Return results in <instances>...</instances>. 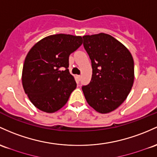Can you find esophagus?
<instances>
[{
	"label": "esophagus",
	"instance_id": "34e87169",
	"mask_svg": "<svg viewBox=\"0 0 157 157\" xmlns=\"http://www.w3.org/2000/svg\"><path fill=\"white\" fill-rule=\"evenodd\" d=\"M76 77H77V80H78V81H80V80H81V76L80 75H77L76 76Z\"/></svg>",
	"mask_w": 157,
	"mask_h": 157
}]
</instances>
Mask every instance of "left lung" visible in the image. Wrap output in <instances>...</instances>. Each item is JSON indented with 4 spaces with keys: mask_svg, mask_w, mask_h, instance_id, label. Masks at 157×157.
I'll list each match as a JSON object with an SVG mask.
<instances>
[{
    "mask_svg": "<svg viewBox=\"0 0 157 157\" xmlns=\"http://www.w3.org/2000/svg\"><path fill=\"white\" fill-rule=\"evenodd\" d=\"M83 46L92 62L91 82L82 86L88 104L108 113L125 101L134 81V62L128 49L109 34L84 36Z\"/></svg>",
    "mask_w": 157,
    "mask_h": 157,
    "instance_id": "obj_1",
    "label": "left lung"
}]
</instances>
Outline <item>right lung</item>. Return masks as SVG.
<instances>
[{"mask_svg": "<svg viewBox=\"0 0 157 157\" xmlns=\"http://www.w3.org/2000/svg\"><path fill=\"white\" fill-rule=\"evenodd\" d=\"M82 44L81 36L60 33L44 38L30 50L24 63L22 85L38 109L52 113L66 104L77 87L68 68L69 55Z\"/></svg>", "mask_w": 157, "mask_h": 157, "instance_id": "add662e5", "label": "right lung"}]
</instances>
